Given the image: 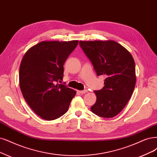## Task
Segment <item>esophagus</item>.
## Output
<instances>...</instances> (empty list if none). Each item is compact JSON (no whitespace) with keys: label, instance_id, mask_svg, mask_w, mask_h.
<instances>
[{"label":"esophagus","instance_id":"obj_1","mask_svg":"<svg viewBox=\"0 0 157 157\" xmlns=\"http://www.w3.org/2000/svg\"><path fill=\"white\" fill-rule=\"evenodd\" d=\"M78 92H79V93H80V94H83L86 93V92H87V90H78Z\"/></svg>","mask_w":157,"mask_h":157}]
</instances>
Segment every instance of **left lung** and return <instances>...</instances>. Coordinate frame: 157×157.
<instances>
[{"label": "left lung", "mask_w": 157, "mask_h": 157, "mask_svg": "<svg viewBox=\"0 0 157 157\" xmlns=\"http://www.w3.org/2000/svg\"><path fill=\"white\" fill-rule=\"evenodd\" d=\"M80 46L92 62L98 76L105 75V86L94 91L96 101L91 111L113 118L125 107L136 84L135 63L130 52L113 40H80Z\"/></svg>", "instance_id": "8db88e82"}]
</instances>
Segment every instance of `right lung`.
Segmentation results:
<instances>
[{"mask_svg": "<svg viewBox=\"0 0 157 157\" xmlns=\"http://www.w3.org/2000/svg\"><path fill=\"white\" fill-rule=\"evenodd\" d=\"M78 40L42 41L23 56L19 86L30 108L39 117L53 120L65 114L76 91L56 83L63 78V65Z\"/></svg>", "mask_w": 157, "mask_h": 157, "instance_id": "right-lung-1", "label": "right lung"}]
</instances>
